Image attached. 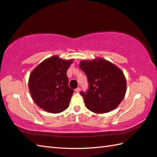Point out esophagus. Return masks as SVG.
Masks as SVG:
<instances>
[{
	"label": "esophagus",
	"instance_id": "1",
	"mask_svg": "<svg viewBox=\"0 0 157 157\" xmlns=\"http://www.w3.org/2000/svg\"><path fill=\"white\" fill-rule=\"evenodd\" d=\"M80 90H81L80 87H78V88H77V89H75V92H76V93H79V91H80Z\"/></svg>",
	"mask_w": 157,
	"mask_h": 157
}]
</instances>
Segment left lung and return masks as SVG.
Returning <instances> with one entry per match:
<instances>
[{
    "label": "left lung",
    "mask_w": 157,
    "mask_h": 157,
    "mask_svg": "<svg viewBox=\"0 0 157 157\" xmlns=\"http://www.w3.org/2000/svg\"><path fill=\"white\" fill-rule=\"evenodd\" d=\"M79 67L89 83L87 91L80 92L86 108L94 113H104L118 107L125 95L127 85L121 69L101 58L82 61Z\"/></svg>",
    "instance_id": "1"
}]
</instances>
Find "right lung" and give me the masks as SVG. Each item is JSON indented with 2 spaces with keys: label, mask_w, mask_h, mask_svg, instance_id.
<instances>
[{
  "label": "right lung",
  "mask_w": 157,
  "mask_h": 157,
  "mask_svg": "<svg viewBox=\"0 0 157 157\" xmlns=\"http://www.w3.org/2000/svg\"><path fill=\"white\" fill-rule=\"evenodd\" d=\"M72 62L54 56L42 62L31 73L29 90L34 102L42 109L57 113L68 107L74 91L68 85L66 72Z\"/></svg>",
  "instance_id": "add662e5"
}]
</instances>
